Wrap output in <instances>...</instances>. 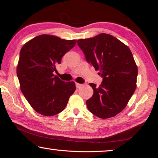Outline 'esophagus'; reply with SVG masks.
<instances>
[{
    "label": "esophagus",
    "mask_w": 158,
    "mask_h": 158,
    "mask_svg": "<svg viewBox=\"0 0 158 158\" xmlns=\"http://www.w3.org/2000/svg\"><path fill=\"white\" fill-rule=\"evenodd\" d=\"M82 86V84H79V83H76V88L79 89V88L81 87Z\"/></svg>",
    "instance_id": "obj_1"
}]
</instances>
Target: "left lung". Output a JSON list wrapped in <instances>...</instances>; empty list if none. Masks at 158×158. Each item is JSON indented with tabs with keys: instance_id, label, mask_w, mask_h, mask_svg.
I'll use <instances>...</instances> for the list:
<instances>
[{
	"instance_id": "obj_1",
	"label": "left lung",
	"mask_w": 158,
	"mask_h": 158,
	"mask_svg": "<svg viewBox=\"0 0 158 158\" xmlns=\"http://www.w3.org/2000/svg\"><path fill=\"white\" fill-rule=\"evenodd\" d=\"M86 60L102 78L100 87L90 83L94 94L89 111L98 118L114 117L125 108L136 88L138 67L129 47L111 35L100 34L78 40Z\"/></svg>"
}]
</instances>
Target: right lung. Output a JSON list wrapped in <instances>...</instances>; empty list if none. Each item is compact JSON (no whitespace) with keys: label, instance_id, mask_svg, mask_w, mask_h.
<instances>
[{"label":"right lung","instance_id":"obj_1","mask_svg":"<svg viewBox=\"0 0 158 158\" xmlns=\"http://www.w3.org/2000/svg\"><path fill=\"white\" fill-rule=\"evenodd\" d=\"M76 40L40 35L23 45L20 52L17 76L20 89L38 114L52 116L63 111L76 90L74 82L55 76L56 66L75 46Z\"/></svg>","mask_w":158,"mask_h":158}]
</instances>
